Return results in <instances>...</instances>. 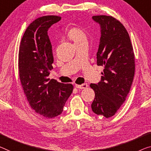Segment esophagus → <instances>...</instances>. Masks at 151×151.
Returning <instances> with one entry per match:
<instances>
[{
  "label": "esophagus",
  "mask_w": 151,
  "mask_h": 151,
  "mask_svg": "<svg viewBox=\"0 0 151 151\" xmlns=\"http://www.w3.org/2000/svg\"><path fill=\"white\" fill-rule=\"evenodd\" d=\"M88 86V85L87 83H83V84H81V85L76 84V88H77L78 89H85V88H87Z\"/></svg>",
  "instance_id": "34e87169"
}]
</instances>
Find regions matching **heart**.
Returning <instances> with one entry per match:
<instances>
[{
	"label": "heart",
	"instance_id": "heart-1",
	"mask_svg": "<svg viewBox=\"0 0 151 151\" xmlns=\"http://www.w3.org/2000/svg\"><path fill=\"white\" fill-rule=\"evenodd\" d=\"M68 36L75 44L86 38V35L83 33V32L82 29L77 28V27H73V28H71L69 30Z\"/></svg>",
	"mask_w": 151,
	"mask_h": 151
}]
</instances>
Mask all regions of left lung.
I'll return each mask as SVG.
<instances>
[{
  "label": "left lung",
  "instance_id": "left-lung-1",
  "mask_svg": "<svg viewBox=\"0 0 151 151\" xmlns=\"http://www.w3.org/2000/svg\"><path fill=\"white\" fill-rule=\"evenodd\" d=\"M92 18L101 27L96 59L97 65L104 69L101 81L90 85L95 92L91 108L96 115L109 118L126 101L133 82L135 59L129 34L121 22L111 16Z\"/></svg>",
  "mask_w": 151,
  "mask_h": 151
}]
</instances>
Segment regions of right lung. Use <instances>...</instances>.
<instances>
[{"label":"right lung","mask_w":151,"mask_h":151,"mask_svg":"<svg viewBox=\"0 0 151 151\" xmlns=\"http://www.w3.org/2000/svg\"><path fill=\"white\" fill-rule=\"evenodd\" d=\"M61 19L48 15L34 20L25 30L19 46V74L23 90L32 109L47 119L61 114L73 90L71 83L48 78L54 59L48 30Z\"/></svg>","instance_id":"1"}]
</instances>
